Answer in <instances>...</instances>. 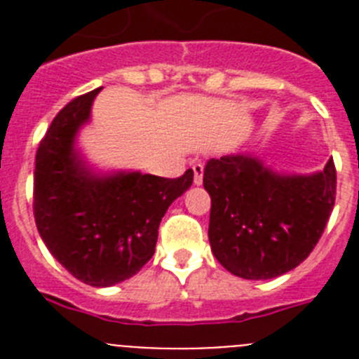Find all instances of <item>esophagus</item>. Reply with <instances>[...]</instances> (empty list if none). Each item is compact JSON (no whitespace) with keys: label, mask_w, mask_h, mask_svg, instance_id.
I'll use <instances>...</instances> for the list:
<instances>
[{"label":"esophagus","mask_w":359,"mask_h":359,"mask_svg":"<svg viewBox=\"0 0 359 359\" xmlns=\"http://www.w3.org/2000/svg\"><path fill=\"white\" fill-rule=\"evenodd\" d=\"M192 170H194V185H201L203 183V165L201 163L192 165Z\"/></svg>","instance_id":"34e87169"}]
</instances>
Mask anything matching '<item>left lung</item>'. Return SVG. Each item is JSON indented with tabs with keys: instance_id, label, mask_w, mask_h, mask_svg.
Returning <instances> with one entry per match:
<instances>
[{
	"instance_id": "obj_1",
	"label": "left lung",
	"mask_w": 359,
	"mask_h": 359,
	"mask_svg": "<svg viewBox=\"0 0 359 359\" xmlns=\"http://www.w3.org/2000/svg\"><path fill=\"white\" fill-rule=\"evenodd\" d=\"M208 241L230 273L248 280L284 275L313 252L334 207V161L313 174L277 172L255 154L210 158Z\"/></svg>"
}]
</instances>
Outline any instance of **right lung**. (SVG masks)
<instances>
[{
  "mask_svg": "<svg viewBox=\"0 0 359 359\" xmlns=\"http://www.w3.org/2000/svg\"><path fill=\"white\" fill-rule=\"evenodd\" d=\"M102 88L66 104L36 154L34 217L57 261L93 287L128 280L154 255L158 228L194 172L176 180L140 170L97 172L75 145Z\"/></svg>",
  "mask_w": 359,
  "mask_h": 359,
  "instance_id": "right-lung-1",
  "label": "right lung"
}]
</instances>
